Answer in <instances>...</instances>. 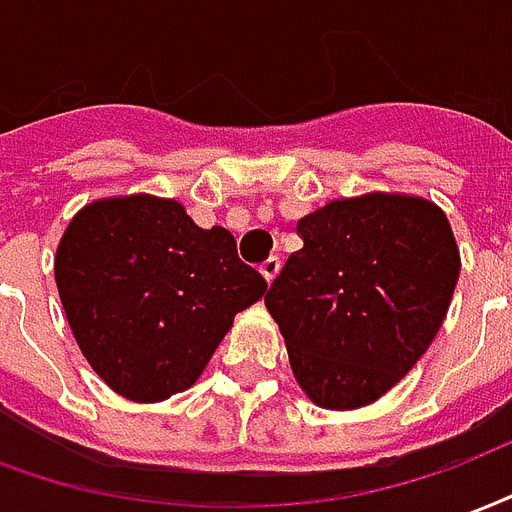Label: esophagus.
Returning a JSON list of instances; mask_svg holds the SVG:
<instances>
[{
  "instance_id": "1",
  "label": "esophagus",
  "mask_w": 512,
  "mask_h": 512,
  "mask_svg": "<svg viewBox=\"0 0 512 512\" xmlns=\"http://www.w3.org/2000/svg\"><path fill=\"white\" fill-rule=\"evenodd\" d=\"M279 268H282V260H279V257H276V255H271L266 260V263L260 266V274L266 276V282H274L276 274H279Z\"/></svg>"
}]
</instances>
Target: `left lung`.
Instances as JSON below:
<instances>
[{
  "label": "left lung",
  "mask_w": 512,
  "mask_h": 512,
  "mask_svg": "<svg viewBox=\"0 0 512 512\" xmlns=\"http://www.w3.org/2000/svg\"><path fill=\"white\" fill-rule=\"evenodd\" d=\"M266 306L295 380L325 410L388 393L426 352L458 282L448 217L410 195L333 200L298 222Z\"/></svg>",
  "instance_id": "8db88e82"
}]
</instances>
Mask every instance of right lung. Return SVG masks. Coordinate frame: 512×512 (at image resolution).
<instances>
[{
    "label": "right lung",
    "instance_id": "obj_1",
    "mask_svg": "<svg viewBox=\"0 0 512 512\" xmlns=\"http://www.w3.org/2000/svg\"><path fill=\"white\" fill-rule=\"evenodd\" d=\"M54 274L86 361L132 401L187 391L233 317L268 287L225 227L203 230L181 203L151 195L81 208Z\"/></svg>",
    "mask_w": 512,
    "mask_h": 512
}]
</instances>
